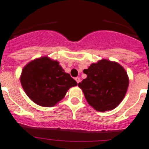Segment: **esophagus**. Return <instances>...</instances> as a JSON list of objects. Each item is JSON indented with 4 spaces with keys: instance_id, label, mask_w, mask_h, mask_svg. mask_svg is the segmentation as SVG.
<instances>
[{
    "instance_id": "34e87169",
    "label": "esophagus",
    "mask_w": 149,
    "mask_h": 149,
    "mask_svg": "<svg viewBox=\"0 0 149 149\" xmlns=\"http://www.w3.org/2000/svg\"><path fill=\"white\" fill-rule=\"evenodd\" d=\"M75 81L77 84L80 83V82H81V78H80V77H75Z\"/></svg>"
}]
</instances>
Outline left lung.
<instances>
[{
  "instance_id": "1",
  "label": "left lung",
  "mask_w": 149,
  "mask_h": 149,
  "mask_svg": "<svg viewBox=\"0 0 149 149\" xmlns=\"http://www.w3.org/2000/svg\"><path fill=\"white\" fill-rule=\"evenodd\" d=\"M87 78L78 87L87 102L98 111L113 110L124 100L129 86L127 73L119 63L102 59L84 70Z\"/></svg>"
}]
</instances>
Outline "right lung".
Segmentation results:
<instances>
[{"instance_id":"1","label":"right lung","mask_w":149,"mask_h":149,"mask_svg":"<svg viewBox=\"0 0 149 149\" xmlns=\"http://www.w3.org/2000/svg\"><path fill=\"white\" fill-rule=\"evenodd\" d=\"M20 82L30 100L43 107L56 105L71 87L77 85L58 61L48 56L37 58L25 65Z\"/></svg>"}]
</instances>
